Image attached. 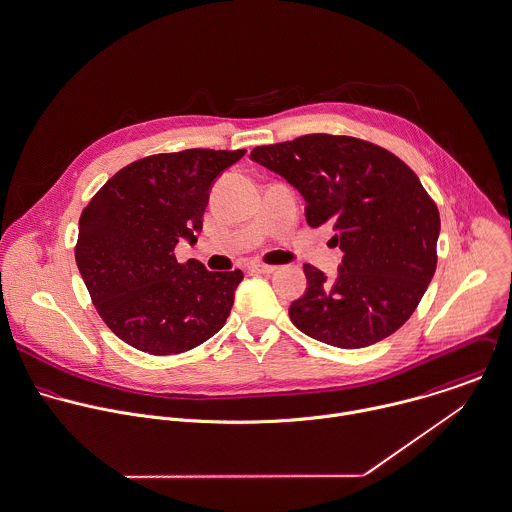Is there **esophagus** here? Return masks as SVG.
Segmentation results:
<instances>
[{"instance_id": "1", "label": "esophagus", "mask_w": 512, "mask_h": 512, "mask_svg": "<svg viewBox=\"0 0 512 512\" xmlns=\"http://www.w3.org/2000/svg\"><path fill=\"white\" fill-rule=\"evenodd\" d=\"M249 269H251L253 273H259V275H271V273H275V271H277V267H273V265H265V263H253Z\"/></svg>"}]
</instances>
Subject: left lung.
Here are the masks:
<instances>
[{
  "instance_id": "left-lung-1",
  "label": "left lung",
  "mask_w": 512,
  "mask_h": 512,
  "mask_svg": "<svg viewBox=\"0 0 512 512\" xmlns=\"http://www.w3.org/2000/svg\"><path fill=\"white\" fill-rule=\"evenodd\" d=\"M251 160L295 186L308 225L330 223L344 251L336 281L305 265L307 293L289 308L293 324L338 348L394 334L437 267L439 209L415 172L382 146L334 134L257 146Z\"/></svg>"
}]
</instances>
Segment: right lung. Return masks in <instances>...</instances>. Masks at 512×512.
Listing matches in <instances>:
<instances>
[{"instance_id":"obj_1","label":"right lung","mask_w":512,"mask_h":512,"mask_svg":"<svg viewBox=\"0 0 512 512\" xmlns=\"http://www.w3.org/2000/svg\"><path fill=\"white\" fill-rule=\"evenodd\" d=\"M243 154L192 148L140 158L83 209L77 267L104 324L136 350L180 354L225 324L243 273L178 263L174 249L182 237L196 241L213 180Z\"/></svg>"}]
</instances>
